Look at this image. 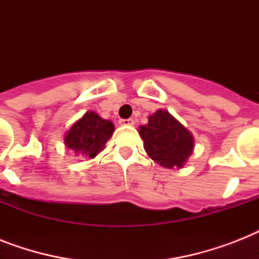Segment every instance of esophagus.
<instances>
[{"instance_id": "obj_1", "label": "esophagus", "mask_w": 259, "mask_h": 259, "mask_svg": "<svg viewBox=\"0 0 259 259\" xmlns=\"http://www.w3.org/2000/svg\"><path fill=\"white\" fill-rule=\"evenodd\" d=\"M119 123L123 126H133L134 121L132 119V118H127V119H121V121H119Z\"/></svg>"}]
</instances>
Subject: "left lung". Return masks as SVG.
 <instances>
[{
	"mask_svg": "<svg viewBox=\"0 0 259 259\" xmlns=\"http://www.w3.org/2000/svg\"><path fill=\"white\" fill-rule=\"evenodd\" d=\"M138 133L144 149L154 162L165 168L180 169L193 152V136L166 110H157Z\"/></svg>",
	"mask_w": 259,
	"mask_h": 259,
	"instance_id": "8db88e82",
	"label": "left lung"
}]
</instances>
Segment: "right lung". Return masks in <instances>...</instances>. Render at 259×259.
I'll use <instances>...</instances> for the list:
<instances>
[{"label":"right lung","instance_id":"right-lung-1","mask_svg":"<svg viewBox=\"0 0 259 259\" xmlns=\"http://www.w3.org/2000/svg\"><path fill=\"white\" fill-rule=\"evenodd\" d=\"M113 122L103 119L94 111H87L67 132L64 145L78 157L86 156L94 158L105 149L106 142L113 136Z\"/></svg>","mask_w":259,"mask_h":259}]
</instances>
